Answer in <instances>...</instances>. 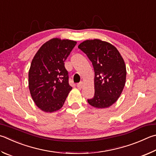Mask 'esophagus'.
<instances>
[{
	"label": "esophagus",
	"instance_id": "34e87169",
	"mask_svg": "<svg viewBox=\"0 0 156 156\" xmlns=\"http://www.w3.org/2000/svg\"><path fill=\"white\" fill-rule=\"evenodd\" d=\"M83 86H84V83L83 82H80V83H78V84H77V87H78V89H82V88L83 87Z\"/></svg>",
	"mask_w": 156,
	"mask_h": 156
}]
</instances>
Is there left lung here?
<instances>
[{
  "instance_id": "1",
  "label": "left lung",
  "mask_w": 156,
  "mask_h": 156,
  "mask_svg": "<svg viewBox=\"0 0 156 156\" xmlns=\"http://www.w3.org/2000/svg\"><path fill=\"white\" fill-rule=\"evenodd\" d=\"M78 48L92 62L95 72V95L88 103L98 108L110 107L120 97L126 84L123 57L113 45L98 39L84 41Z\"/></svg>"
}]
</instances>
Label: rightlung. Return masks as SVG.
<instances>
[{
    "label": "right lung",
    "instance_id": "add662e5",
    "mask_svg": "<svg viewBox=\"0 0 156 156\" xmlns=\"http://www.w3.org/2000/svg\"><path fill=\"white\" fill-rule=\"evenodd\" d=\"M77 42L53 38L41 46L29 71V88L33 100L46 112L63 107L72 87L64 62Z\"/></svg>",
    "mask_w": 156,
    "mask_h": 156
}]
</instances>
